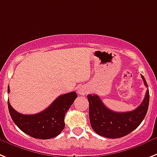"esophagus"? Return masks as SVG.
Masks as SVG:
<instances>
[{
    "label": "esophagus",
    "instance_id": "esophagus-1",
    "mask_svg": "<svg viewBox=\"0 0 157 157\" xmlns=\"http://www.w3.org/2000/svg\"><path fill=\"white\" fill-rule=\"evenodd\" d=\"M88 92H89V90L85 86H81L77 89V93H78V94L82 95V96H85V94H87Z\"/></svg>",
    "mask_w": 157,
    "mask_h": 157
}]
</instances>
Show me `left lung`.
Masks as SVG:
<instances>
[{
  "mask_svg": "<svg viewBox=\"0 0 157 157\" xmlns=\"http://www.w3.org/2000/svg\"><path fill=\"white\" fill-rule=\"evenodd\" d=\"M144 84L148 87L141 75ZM91 126L98 135L108 138H120L129 134L140 124L149 104V91L147 90L142 103L133 111L117 113L108 109L97 95H88Z\"/></svg>",
  "mask_w": 157,
  "mask_h": 157,
  "instance_id": "obj_1",
  "label": "left lung"
}]
</instances>
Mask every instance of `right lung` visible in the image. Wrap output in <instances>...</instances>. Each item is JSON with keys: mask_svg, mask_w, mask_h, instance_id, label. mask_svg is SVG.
Listing matches in <instances>:
<instances>
[{"mask_svg": "<svg viewBox=\"0 0 157 157\" xmlns=\"http://www.w3.org/2000/svg\"><path fill=\"white\" fill-rule=\"evenodd\" d=\"M8 86V93H9ZM77 97L76 92L59 96L44 111L33 115H24L12 107L8 100V107L16 125L25 133L36 139L53 138L64 128V116Z\"/></svg>", "mask_w": 157, "mask_h": 157, "instance_id": "right-lung-1", "label": "right lung"}]
</instances>
